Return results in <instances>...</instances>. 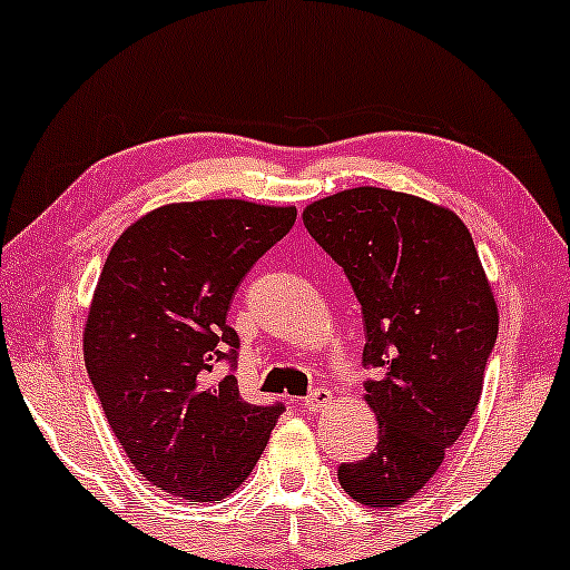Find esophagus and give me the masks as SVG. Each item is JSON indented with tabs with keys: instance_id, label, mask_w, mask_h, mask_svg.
Returning <instances> with one entry per match:
<instances>
[{
	"instance_id": "esophagus-1",
	"label": "esophagus",
	"mask_w": 570,
	"mask_h": 570,
	"mask_svg": "<svg viewBox=\"0 0 570 570\" xmlns=\"http://www.w3.org/2000/svg\"><path fill=\"white\" fill-rule=\"evenodd\" d=\"M330 400H333V392L322 390V386H318V390H314L308 397L303 400V405H305V411H322L324 405L330 403Z\"/></svg>"
}]
</instances>
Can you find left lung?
I'll return each mask as SVG.
<instances>
[{
  "label": "left lung",
  "mask_w": 570,
  "mask_h": 570,
  "mask_svg": "<svg viewBox=\"0 0 570 570\" xmlns=\"http://www.w3.org/2000/svg\"><path fill=\"white\" fill-rule=\"evenodd\" d=\"M303 222L360 299L362 362L384 371L365 384L376 449L343 462L337 481L356 503L395 509L435 476L476 411L495 297L460 216L414 194L356 186L311 203Z\"/></svg>",
  "instance_id": "1"
}]
</instances>
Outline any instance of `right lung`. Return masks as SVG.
<instances>
[{
    "label": "right lung",
    "mask_w": 570,
    "mask_h": 570,
    "mask_svg": "<svg viewBox=\"0 0 570 570\" xmlns=\"http://www.w3.org/2000/svg\"><path fill=\"white\" fill-rule=\"evenodd\" d=\"M297 208L246 199L173 203L112 243L83 330L86 371L118 443L146 481L191 503L235 492L284 405H252L227 324L237 286L292 227Z\"/></svg>",
    "instance_id": "1"
}]
</instances>
